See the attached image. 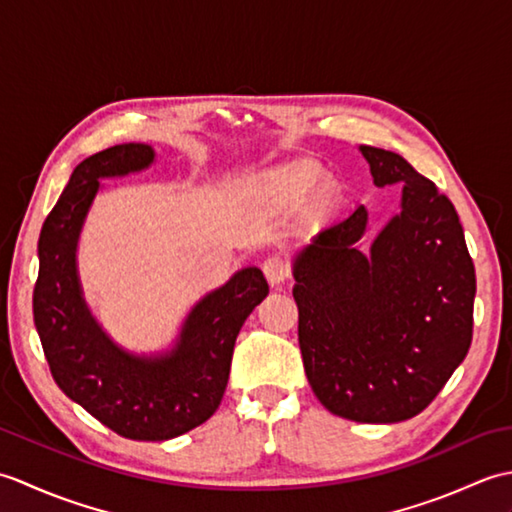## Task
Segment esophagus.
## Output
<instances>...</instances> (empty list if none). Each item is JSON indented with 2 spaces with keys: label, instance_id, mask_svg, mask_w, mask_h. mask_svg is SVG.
Here are the masks:
<instances>
[{
  "label": "esophagus",
  "instance_id": "34e87169",
  "mask_svg": "<svg viewBox=\"0 0 512 512\" xmlns=\"http://www.w3.org/2000/svg\"><path fill=\"white\" fill-rule=\"evenodd\" d=\"M264 275L268 279L270 286H279L284 284V281L290 277V268H288V262L281 255H270L264 259Z\"/></svg>",
  "mask_w": 512,
  "mask_h": 512
}]
</instances>
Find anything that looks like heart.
Masks as SVG:
<instances>
[{"mask_svg":"<svg viewBox=\"0 0 512 512\" xmlns=\"http://www.w3.org/2000/svg\"><path fill=\"white\" fill-rule=\"evenodd\" d=\"M319 180H321V169L314 165V162H299V165L279 173L275 178V187L292 195H303L317 187Z\"/></svg>","mask_w":512,"mask_h":512,"instance_id":"1","label":"heart"}]
</instances>
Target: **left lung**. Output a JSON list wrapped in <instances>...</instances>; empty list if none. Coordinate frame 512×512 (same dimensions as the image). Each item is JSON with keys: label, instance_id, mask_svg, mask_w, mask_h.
I'll return each mask as SVG.
<instances>
[{"label": "left lung", "instance_id": "8db88e82", "mask_svg": "<svg viewBox=\"0 0 512 512\" xmlns=\"http://www.w3.org/2000/svg\"><path fill=\"white\" fill-rule=\"evenodd\" d=\"M400 211L367 250L363 204L292 259L299 347L321 405L354 422L409 420L438 396L473 336L475 268L451 200L409 162L358 147Z\"/></svg>", "mask_w": 512, "mask_h": 512}]
</instances>
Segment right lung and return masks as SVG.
I'll use <instances>...</instances> for the list:
<instances>
[{
  "mask_svg": "<svg viewBox=\"0 0 512 512\" xmlns=\"http://www.w3.org/2000/svg\"><path fill=\"white\" fill-rule=\"evenodd\" d=\"M156 162L145 143H123L85 158L39 235L32 312L52 378L70 400L129 440H171L220 407L233 347L248 314L268 295L264 273L246 266L193 303L171 347L129 352L96 321L83 297L76 250L101 180Z\"/></svg>",
  "mask_w": 512,
  "mask_h": 512,
  "instance_id": "obj_1",
  "label": "right lung"
}]
</instances>
